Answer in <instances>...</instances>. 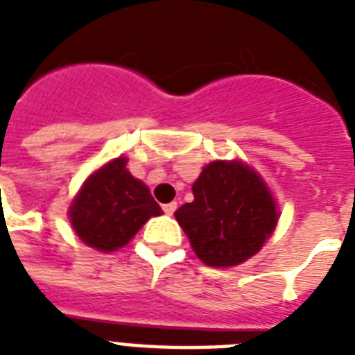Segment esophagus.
<instances>
[{
  "instance_id": "esophagus-1",
  "label": "esophagus",
  "mask_w": 355,
  "mask_h": 355,
  "mask_svg": "<svg viewBox=\"0 0 355 355\" xmlns=\"http://www.w3.org/2000/svg\"><path fill=\"white\" fill-rule=\"evenodd\" d=\"M175 210H177V202H167V205H164V211H166L167 216H173Z\"/></svg>"
}]
</instances>
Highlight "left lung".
Wrapping results in <instances>:
<instances>
[{"label": "left lung", "mask_w": 355, "mask_h": 355, "mask_svg": "<svg viewBox=\"0 0 355 355\" xmlns=\"http://www.w3.org/2000/svg\"><path fill=\"white\" fill-rule=\"evenodd\" d=\"M193 202L175 211L202 263L232 267L263 247L278 223L275 197L252 167L210 162L193 182Z\"/></svg>", "instance_id": "8db88e82"}]
</instances>
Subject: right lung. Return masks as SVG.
Returning <instances> with one entry per match:
<instances>
[{"label":"right lung","mask_w":355,"mask_h":355,"mask_svg":"<svg viewBox=\"0 0 355 355\" xmlns=\"http://www.w3.org/2000/svg\"><path fill=\"white\" fill-rule=\"evenodd\" d=\"M160 214L149 188L128 173L123 156L92 173L69 206L75 234L101 252L125 247L150 217Z\"/></svg>","instance_id":"obj_1"}]
</instances>
